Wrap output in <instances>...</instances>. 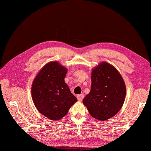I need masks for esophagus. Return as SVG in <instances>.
Returning a JSON list of instances; mask_svg holds the SVG:
<instances>
[{
    "mask_svg": "<svg viewBox=\"0 0 151 151\" xmlns=\"http://www.w3.org/2000/svg\"><path fill=\"white\" fill-rule=\"evenodd\" d=\"M84 94H78L77 95V99L79 100V101H82V100H83V99L84 98Z\"/></svg>",
    "mask_w": 151,
    "mask_h": 151,
    "instance_id": "esophagus-1",
    "label": "esophagus"
}]
</instances>
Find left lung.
Returning a JSON list of instances; mask_svg holds the SVG:
<instances>
[{
    "label": "left lung",
    "mask_w": 151,
    "mask_h": 151,
    "mask_svg": "<svg viewBox=\"0 0 151 151\" xmlns=\"http://www.w3.org/2000/svg\"><path fill=\"white\" fill-rule=\"evenodd\" d=\"M90 93L83 99V104L90 115L104 121L120 110L124 103L126 87L116 68L107 62H101L91 74Z\"/></svg>",
    "instance_id": "8db88e82"
}]
</instances>
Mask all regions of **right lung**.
Segmentation results:
<instances>
[{"mask_svg": "<svg viewBox=\"0 0 151 151\" xmlns=\"http://www.w3.org/2000/svg\"><path fill=\"white\" fill-rule=\"evenodd\" d=\"M67 68L58 62L47 63L35 78L31 96L38 111L51 120L61 119L77 101L65 83Z\"/></svg>", "mask_w": 151, "mask_h": 151, "instance_id": "obj_1", "label": "right lung"}]
</instances>
